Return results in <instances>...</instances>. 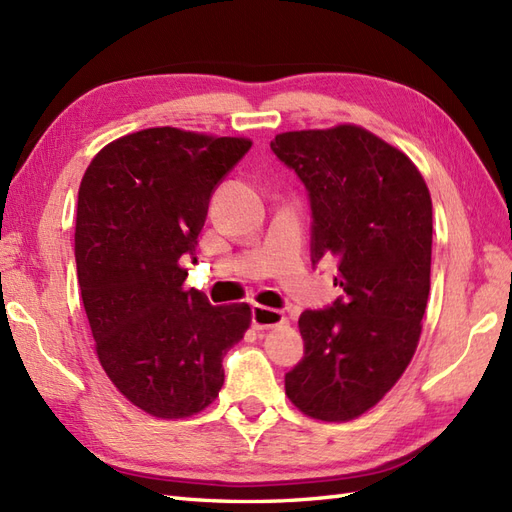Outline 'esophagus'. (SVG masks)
I'll return each instance as SVG.
<instances>
[{"label": "esophagus", "instance_id": "34e87169", "mask_svg": "<svg viewBox=\"0 0 512 512\" xmlns=\"http://www.w3.org/2000/svg\"><path fill=\"white\" fill-rule=\"evenodd\" d=\"M284 323H288V319H286V314L280 310L258 306V303L252 308V327L258 331L273 329V327L284 325Z\"/></svg>", "mask_w": 512, "mask_h": 512}]
</instances>
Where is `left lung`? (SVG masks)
<instances>
[{
    "instance_id": "left-lung-1",
    "label": "left lung",
    "mask_w": 512,
    "mask_h": 512,
    "mask_svg": "<svg viewBox=\"0 0 512 512\" xmlns=\"http://www.w3.org/2000/svg\"><path fill=\"white\" fill-rule=\"evenodd\" d=\"M273 153L310 193L312 262L334 258L342 288L327 310H306V355L284 388L301 413L349 422L403 377L431 290L433 202L403 150L357 124L278 133Z\"/></svg>"
}]
</instances>
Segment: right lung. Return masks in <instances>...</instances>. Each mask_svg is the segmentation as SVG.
Here are the masks:
<instances>
[{
    "instance_id": "right-lung-1",
    "label": "right lung",
    "mask_w": 512,
    "mask_h": 512,
    "mask_svg": "<svg viewBox=\"0 0 512 512\" xmlns=\"http://www.w3.org/2000/svg\"><path fill=\"white\" fill-rule=\"evenodd\" d=\"M252 140L174 127L122 135L81 178L75 260L96 357L116 390L161 420L191 418L224 385L222 359L252 323L247 303L185 290L215 185Z\"/></svg>"
}]
</instances>
